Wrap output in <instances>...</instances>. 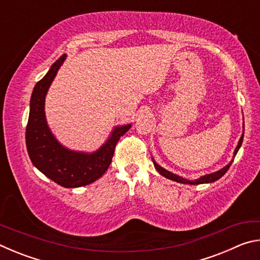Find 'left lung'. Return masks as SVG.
<instances>
[{"label":"left lung","instance_id":"1","mask_svg":"<svg viewBox=\"0 0 260 260\" xmlns=\"http://www.w3.org/2000/svg\"><path fill=\"white\" fill-rule=\"evenodd\" d=\"M243 129H244V122H243ZM243 136H244V132H243V133H242V136L240 138L239 143H237V147H236V149L234 150V157H233V159L230 161V164H227L226 166H223L221 170L217 171V172L203 175V177H201V178L196 179V180H192V181H191V180H187V179H184V178H182V177H180V175H177V174H174V173H172V172H170V171L165 170L164 167H161V166L158 165L157 162L155 161V159H153V158H152L153 165H155L156 170L158 171V172H159L160 175H162V177L166 178V179L172 180V181L179 182V183H184V184H202V183H211V182H214V181H217V180H219L220 178H221L222 175L227 172L228 169H230V167H231L232 162H233V160H234V158H235V156H236L237 151H239V149H240L241 146H242V142H243Z\"/></svg>","mask_w":260,"mask_h":260}]
</instances>
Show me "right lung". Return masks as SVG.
Returning a JSON list of instances; mask_svg holds the SVG:
<instances>
[{
	"mask_svg": "<svg viewBox=\"0 0 260 260\" xmlns=\"http://www.w3.org/2000/svg\"><path fill=\"white\" fill-rule=\"evenodd\" d=\"M65 59L67 55L64 54L34 87L26 126V148L33 165L47 178L61 187L77 188L96 181L107 172L117 142L132 125L114 127L107 142L94 152L70 150L60 144L47 124L45 101L48 89Z\"/></svg>",
	"mask_w": 260,
	"mask_h": 260,
	"instance_id": "obj_1",
	"label": "right lung"
}]
</instances>
